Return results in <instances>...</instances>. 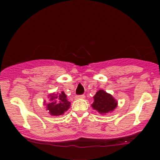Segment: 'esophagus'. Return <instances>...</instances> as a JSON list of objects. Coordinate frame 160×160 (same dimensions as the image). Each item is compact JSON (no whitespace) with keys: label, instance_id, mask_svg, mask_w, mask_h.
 I'll return each instance as SVG.
<instances>
[{"label":"esophagus","instance_id":"obj_1","mask_svg":"<svg viewBox=\"0 0 160 160\" xmlns=\"http://www.w3.org/2000/svg\"><path fill=\"white\" fill-rule=\"evenodd\" d=\"M85 98V95H77V96L75 97V99H82V98Z\"/></svg>","mask_w":160,"mask_h":160}]
</instances>
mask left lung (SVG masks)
<instances>
[{"instance_id":"8db88e82","label":"left lung","mask_w":160,"mask_h":160,"mask_svg":"<svg viewBox=\"0 0 160 160\" xmlns=\"http://www.w3.org/2000/svg\"><path fill=\"white\" fill-rule=\"evenodd\" d=\"M94 102L91 104L92 108L102 115L107 114L114 111L117 107L118 102L103 89H100L93 97Z\"/></svg>"}]
</instances>
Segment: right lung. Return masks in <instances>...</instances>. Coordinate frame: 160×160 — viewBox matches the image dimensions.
Returning a JSON list of instances; mask_svg holds the SVG:
<instances>
[{
    "label": "right lung",
    "instance_id": "obj_1",
    "mask_svg": "<svg viewBox=\"0 0 160 160\" xmlns=\"http://www.w3.org/2000/svg\"><path fill=\"white\" fill-rule=\"evenodd\" d=\"M48 98L49 102L46 103V101H43V105L46 106L47 111L51 116L63 115L71 107V102L68 101L67 95L63 91L51 93L48 95Z\"/></svg>",
    "mask_w": 160,
    "mask_h": 160
}]
</instances>
